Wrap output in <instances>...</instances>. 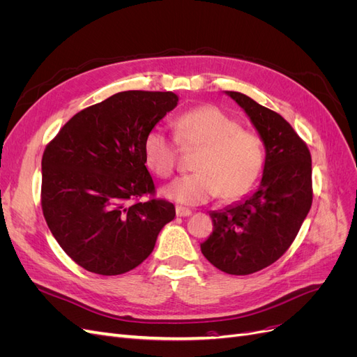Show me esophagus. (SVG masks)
I'll return each mask as SVG.
<instances>
[{
    "label": "esophagus",
    "instance_id": "34e87169",
    "mask_svg": "<svg viewBox=\"0 0 357 357\" xmlns=\"http://www.w3.org/2000/svg\"><path fill=\"white\" fill-rule=\"evenodd\" d=\"M176 214H177V218H188V215L192 214V211L189 208H186V207H181V205H177V207H176Z\"/></svg>",
    "mask_w": 357,
    "mask_h": 357
}]
</instances>
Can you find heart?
I'll list each match as a JSON object with an SVG mask.
<instances>
[{
	"label": "heart",
	"instance_id": "b5f03b06",
	"mask_svg": "<svg viewBox=\"0 0 357 357\" xmlns=\"http://www.w3.org/2000/svg\"><path fill=\"white\" fill-rule=\"evenodd\" d=\"M177 138L155 128L146 135L147 167L160 178L172 176L177 167L178 139L186 149H201L192 174L178 177L164 195L178 204L198 205L215 195L235 201L252 192L262 177L265 150L261 137L241 129L238 121L219 107L204 105L181 114L176 123Z\"/></svg>",
	"mask_w": 357,
	"mask_h": 357
}]
</instances>
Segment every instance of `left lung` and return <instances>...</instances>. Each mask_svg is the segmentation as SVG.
<instances>
[{"label":"left lung","mask_w":357,"mask_h":357,"mask_svg":"<svg viewBox=\"0 0 357 357\" xmlns=\"http://www.w3.org/2000/svg\"><path fill=\"white\" fill-rule=\"evenodd\" d=\"M261 137L265 167L257 188L243 201L210 211L213 232L201 252L220 271L247 275L274 264L294 243L311 208V155L278 113L241 92L225 91Z\"/></svg>","instance_id":"left-lung-1"}]
</instances>
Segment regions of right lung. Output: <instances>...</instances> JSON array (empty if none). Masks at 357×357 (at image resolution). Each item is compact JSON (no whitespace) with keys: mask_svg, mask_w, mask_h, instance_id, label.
<instances>
[{"mask_svg":"<svg viewBox=\"0 0 357 357\" xmlns=\"http://www.w3.org/2000/svg\"><path fill=\"white\" fill-rule=\"evenodd\" d=\"M174 92L125 91L62 126L41 159V207L52 235L73 261L101 275L131 271L153 252L174 205L138 201L155 192L144 139Z\"/></svg>","mask_w":357,"mask_h":357,"instance_id":"obj_1","label":"right lung"}]
</instances>
